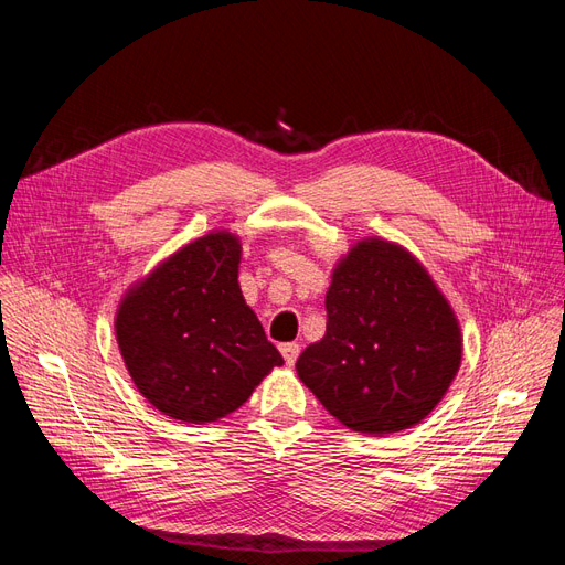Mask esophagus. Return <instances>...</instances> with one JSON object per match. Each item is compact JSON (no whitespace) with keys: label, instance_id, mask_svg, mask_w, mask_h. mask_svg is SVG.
<instances>
[{"label":"esophagus","instance_id":"esophagus-1","mask_svg":"<svg viewBox=\"0 0 565 565\" xmlns=\"http://www.w3.org/2000/svg\"><path fill=\"white\" fill-rule=\"evenodd\" d=\"M280 353H282V358H285V363H287V365H295V363H297V358H299V353H301V347H299V344H295V341H289V344H280Z\"/></svg>","mask_w":565,"mask_h":565}]
</instances>
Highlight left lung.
<instances>
[{
	"mask_svg": "<svg viewBox=\"0 0 565 565\" xmlns=\"http://www.w3.org/2000/svg\"><path fill=\"white\" fill-rule=\"evenodd\" d=\"M328 330L297 361L299 380L332 417L363 434L422 422L461 361L455 313L415 256L358 243L324 295Z\"/></svg>",
	"mask_w": 565,
	"mask_h": 565,
	"instance_id": "left-lung-1",
	"label": "left lung"
}]
</instances>
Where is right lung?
Here are the masks:
<instances>
[{"label": "right lung", "instance_id": "add662e5", "mask_svg": "<svg viewBox=\"0 0 565 565\" xmlns=\"http://www.w3.org/2000/svg\"><path fill=\"white\" fill-rule=\"evenodd\" d=\"M241 243L210 233L131 289L115 320L131 380L160 413L204 424L241 407L282 365L237 285Z\"/></svg>", "mask_w": 565, "mask_h": 565}]
</instances>
